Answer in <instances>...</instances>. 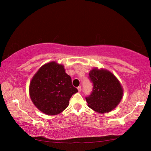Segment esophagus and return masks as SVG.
<instances>
[{
    "label": "esophagus",
    "instance_id": "34e87169",
    "mask_svg": "<svg viewBox=\"0 0 151 151\" xmlns=\"http://www.w3.org/2000/svg\"><path fill=\"white\" fill-rule=\"evenodd\" d=\"M77 89H78V92H81V86H79L77 88Z\"/></svg>",
    "mask_w": 151,
    "mask_h": 151
}]
</instances>
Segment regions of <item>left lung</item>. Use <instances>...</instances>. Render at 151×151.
Wrapping results in <instances>:
<instances>
[{
  "mask_svg": "<svg viewBox=\"0 0 151 151\" xmlns=\"http://www.w3.org/2000/svg\"><path fill=\"white\" fill-rule=\"evenodd\" d=\"M89 78L93 90L86 97L88 106L101 114L115 109L123 96V88L116 76L106 69L94 68L89 73Z\"/></svg>",
  "mask_w": 151,
  "mask_h": 151,
  "instance_id": "obj_1",
  "label": "left lung"
}]
</instances>
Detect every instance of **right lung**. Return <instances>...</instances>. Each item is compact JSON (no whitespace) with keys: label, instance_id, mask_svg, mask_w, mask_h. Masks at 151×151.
<instances>
[{"label":"right lung","instance_id":"add662e5","mask_svg":"<svg viewBox=\"0 0 151 151\" xmlns=\"http://www.w3.org/2000/svg\"><path fill=\"white\" fill-rule=\"evenodd\" d=\"M78 90L72 85L64 65L55 61L45 64L33 76L29 94L35 106L47 115H56L65 110L73 94Z\"/></svg>","mask_w":151,"mask_h":151}]
</instances>
